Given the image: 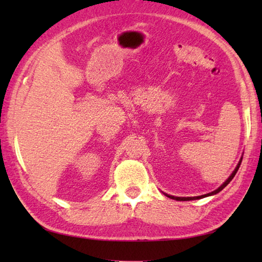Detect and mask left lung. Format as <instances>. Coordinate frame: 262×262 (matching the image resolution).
I'll use <instances>...</instances> for the list:
<instances>
[{
    "instance_id": "1",
    "label": "left lung",
    "mask_w": 262,
    "mask_h": 262,
    "mask_svg": "<svg viewBox=\"0 0 262 262\" xmlns=\"http://www.w3.org/2000/svg\"><path fill=\"white\" fill-rule=\"evenodd\" d=\"M241 162H242V160H240V162H238V164H237V166L235 168V170L233 171V173L230 176V178L229 179H227L223 185H222L219 189H216V190H214V191H211V192H209V193H206V194H203V196H197V197H174V196H170V194H166V196H168L169 198H171V199H176V200H180V202H187V200H196V199H200V198H204V197H207V196H210V194H215V193H219L221 190H223V189L229 185V183L231 182V180L233 179V178H234V176L236 174V172H237V170H238V168H240V165H241Z\"/></svg>"
}]
</instances>
